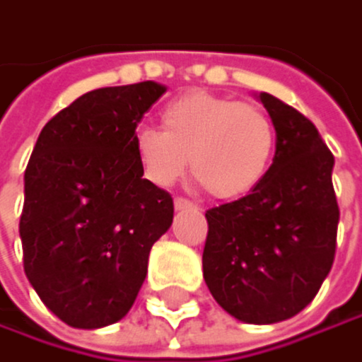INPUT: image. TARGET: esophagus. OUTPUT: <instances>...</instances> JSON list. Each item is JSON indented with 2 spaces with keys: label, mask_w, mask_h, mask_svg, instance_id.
<instances>
[{
  "label": "esophagus",
  "mask_w": 362,
  "mask_h": 362,
  "mask_svg": "<svg viewBox=\"0 0 362 362\" xmlns=\"http://www.w3.org/2000/svg\"><path fill=\"white\" fill-rule=\"evenodd\" d=\"M173 208H175V210H195L197 206H195L193 202L185 199V197H175V199H173Z\"/></svg>",
  "instance_id": "34e87169"
}]
</instances>
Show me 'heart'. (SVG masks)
I'll list each match as a JSON object with an SVG mask.
<instances>
[{
    "mask_svg": "<svg viewBox=\"0 0 362 362\" xmlns=\"http://www.w3.org/2000/svg\"><path fill=\"white\" fill-rule=\"evenodd\" d=\"M276 127L265 110L231 97L193 90L167 103L160 131L141 127L135 154L150 182L169 187L187 171L214 199H240L267 177Z\"/></svg>",
    "mask_w": 362,
    "mask_h": 362,
    "instance_id": "obj_1",
    "label": "heart"
}]
</instances>
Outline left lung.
<instances>
[{
	"label": "left lung",
	"mask_w": 362,
	"mask_h": 362,
	"mask_svg": "<svg viewBox=\"0 0 362 362\" xmlns=\"http://www.w3.org/2000/svg\"><path fill=\"white\" fill-rule=\"evenodd\" d=\"M276 127V154L259 189L206 212L204 278L216 303L250 325L299 314L331 272L339 206L335 158L301 112L259 95Z\"/></svg>",
	"instance_id": "left-lung-1"
}]
</instances>
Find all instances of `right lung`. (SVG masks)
I'll return each instance as SVG.
<instances>
[{
  "label": "right lung",
  "instance_id": "1",
  "mask_svg": "<svg viewBox=\"0 0 362 362\" xmlns=\"http://www.w3.org/2000/svg\"><path fill=\"white\" fill-rule=\"evenodd\" d=\"M152 80L78 97L42 129L25 169V274L74 329L118 322L148 274L173 199L141 177L135 129L165 93Z\"/></svg>",
  "mask_w": 362,
  "mask_h": 362
}]
</instances>
